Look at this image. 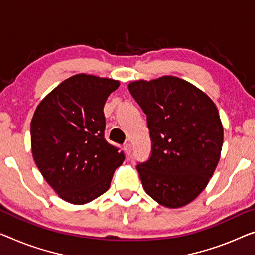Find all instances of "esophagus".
<instances>
[{
    "mask_svg": "<svg viewBox=\"0 0 255 255\" xmlns=\"http://www.w3.org/2000/svg\"><path fill=\"white\" fill-rule=\"evenodd\" d=\"M124 150H125V152H126L127 155H130L131 154V145H130V144H129V143L125 144Z\"/></svg>",
    "mask_w": 255,
    "mask_h": 255,
    "instance_id": "obj_1",
    "label": "esophagus"
}]
</instances>
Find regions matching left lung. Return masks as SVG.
I'll use <instances>...</instances> for the list:
<instances>
[{
  "mask_svg": "<svg viewBox=\"0 0 255 255\" xmlns=\"http://www.w3.org/2000/svg\"><path fill=\"white\" fill-rule=\"evenodd\" d=\"M146 115L151 155L136 166L145 192L169 208L185 206L206 188L219 164L223 126L204 91L180 78L128 85Z\"/></svg>",
  "mask_w": 255,
  "mask_h": 255,
  "instance_id": "8db88e82",
  "label": "left lung"
}]
</instances>
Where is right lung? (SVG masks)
I'll return each mask as SVG.
<instances>
[{"mask_svg": "<svg viewBox=\"0 0 255 255\" xmlns=\"http://www.w3.org/2000/svg\"><path fill=\"white\" fill-rule=\"evenodd\" d=\"M120 82L73 75L45 96L30 123L34 161L60 198L87 204L108 191L123 151L106 142L105 102Z\"/></svg>", "mask_w": 255, "mask_h": 255, "instance_id": "1", "label": "right lung"}]
</instances>
